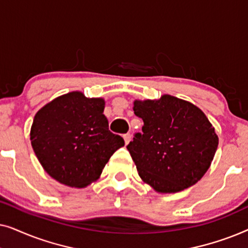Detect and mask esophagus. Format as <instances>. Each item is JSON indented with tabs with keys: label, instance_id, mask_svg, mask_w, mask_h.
<instances>
[{
	"label": "esophagus",
	"instance_id": "esophagus-1",
	"mask_svg": "<svg viewBox=\"0 0 248 248\" xmlns=\"http://www.w3.org/2000/svg\"><path fill=\"white\" fill-rule=\"evenodd\" d=\"M123 138H124L125 144H128V142L131 141V134H130V133H127V134H124V135H123Z\"/></svg>",
	"mask_w": 248,
	"mask_h": 248
}]
</instances>
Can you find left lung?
<instances>
[{
	"mask_svg": "<svg viewBox=\"0 0 248 248\" xmlns=\"http://www.w3.org/2000/svg\"><path fill=\"white\" fill-rule=\"evenodd\" d=\"M133 110L144 125L126 148L142 182L161 194L196 184L211 166L219 144L205 114L170 94L135 99Z\"/></svg>",
	"mask_w": 248,
	"mask_h": 248,
	"instance_id": "left-lung-1",
	"label": "left lung"
}]
</instances>
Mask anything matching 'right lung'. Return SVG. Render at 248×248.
I'll return each instance as SVG.
<instances>
[{
  "instance_id": "add662e5",
  "label": "right lung",
  "mask_w": 248,
  "mask_h": 248,
  "mask_svg": "<svg viewBox=\"0 0 248 248\" xmlns=\"http://www.w3.org/2000/svg\"><path fill=\"white\" fill-rule=\"evenodd\" d=\"M104 98L62 94L37 111L30 141L44 170L61 184L82 188L96 182L123 138L108 130Z\"/></svg>"
}]
</instances>
